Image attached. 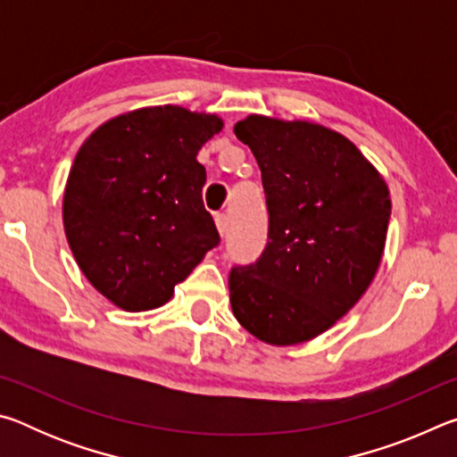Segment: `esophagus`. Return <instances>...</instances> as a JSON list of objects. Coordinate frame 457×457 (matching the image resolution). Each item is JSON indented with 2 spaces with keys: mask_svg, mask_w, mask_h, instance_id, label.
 <instances>
[{
  "mask_svg": "<svg viewBox=\"0 0 457 457\" xmlns=\"http://www.w3.org/2000/svg\"><path fill=\"white\" fill-rule=\"evenodd\" d=\"M215 226H218L220 236H226V231H228V218H226V213H218V215H215Z\"/></svg>",
  "mask_w": 457,
  "mask_h": 457,
  "instance_id": "esophagus-1",
  "label": "esophagus"
}]
</instances>
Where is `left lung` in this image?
Segmentation results:
<instances>
[{
	"mask_svg": "<svg viewBox=\"0 0 457 457\" xmlns=\"http://www.w3.org/2000/svg\"><path fill=\"white\" fill-rule=\"evenodd\" d=\"M258 161L268 244L229 272L237 322L268 345L319 337L359 303L381 264L389 189L349 138L306 120L250 114L234 127Z\"/></svg>",
	"mask_w": 457,
	"mask_h": 457,
	"instance_id": "obj_1",
	"label": "left lung"
}]
</instances>
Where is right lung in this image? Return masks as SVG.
<instances>
[{"label":"right lung","mask_w":457,"mask_h":457,"mask_svg":"<svg viewBox=\"0 0 457 457\" xmlns=\"http://www.w3.org/2000/svg\"><path fill=\"white\" fill-rule=\"evenodd\" d=\"M223 122L165 104L104 122L76 154L64 231L82 274L122 311H153L220 244L197 153Z\"/></svg>","instance_id":"right-lung-1"}]
</instances>
